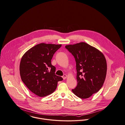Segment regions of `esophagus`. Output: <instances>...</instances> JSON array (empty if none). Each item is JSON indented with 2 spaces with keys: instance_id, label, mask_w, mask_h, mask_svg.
<instances>
[{
  "instance_id": "34e87169",
  "label": "esophagus",
  "mask_w": 125,
  "mask_h": 125,
  "mask_svg": "<svg viewBox=\"0 0 125 125\" xmlns=\"http://www.w3.org/2000/svg\"><path fill=\"white\" fill-rule=\"evenodd\" d=\"M62 78H63V80H65L67 78V75H66V74H64V75L62 76Z\"/></svg>"
}]
</instances>
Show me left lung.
Here are the masks:
<instances>
[{
	"label": "left lung",
	"instance_id": "1",
	"mask_svg": "<svg viewBox=\"0 0 125 125\" xmlns=\"http://www.w3.org/2000/svg\"><path fill=\"white\" fill-rule=\"evenodd\" d=\"M74 56L77 85L72 92L81 99H87L100 91L107 74V62L99 50L84 42L65 46Z\"/></svg>",
	"mask_w": 125,
	"mask_h": 125
}]
</instances>
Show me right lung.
<instances>
[{
	"instance_id": "obj_1",
	"label": "right lung",
	"mask_w": 125,
	"mask_h": 125,
	"mask_svg": "<svg viewBox=\"0 0 125 125\" xmlns=\"http://www.w3.org/2000/svg\"><path fill=\"white\" fill-rule=\"evenodd\" d=\"M61 44L41 43L28 50L20 63V74L27 88L40 97L55 91L57 83L63 79L55 74L56 68L51 64L54 53Z\"/></svg>"
}]
</instances>
